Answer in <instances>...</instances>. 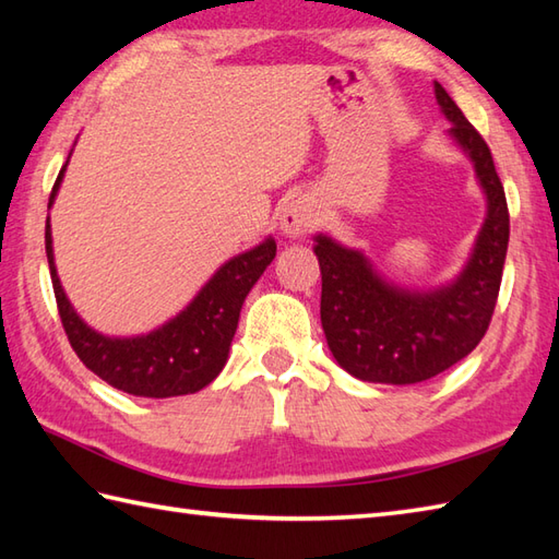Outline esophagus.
I'll return each instance as SVG.
<instances>
[{
	"instance_id": "esophagus-1",
	"label": "esophagus",
	"mask_w": 559,
	"mask_h": 559,
	"mask_svg": "<svg viewBox=\"0 0 559 559\" xmlns=\"http://www.w3.org/2000/svg\"><path fill=\"white\" fill-rule=\"evenodd\" d=\"M317 211L312 209V204L307 199H290L286 206L281 211V230L290 235V237H300L307 235L310 230H314L317 225Z\"/></svg>"
}]
</instances>
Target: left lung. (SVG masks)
<instances>
[{
	"mask_svg": "<svg viewBox=\"0 0 559 559\" xmlns=\"http://www.w3.org/2000/svg\"><path fill=\"white\" fill-rule=\"evenodd\" d=\"M435 96L451 122V139L476 165L488 218L461 276L432 293L389 286L360 252L317 235L326 343L343 370L362 382L415 384L449 370L478 346L500 295L509 245L504 187L476 127L439 83Z\"/></svg>",
	"mask_w": 559,
	"mask_h": 559,
	"instance_id": "left-lung-1",
	"label": "left lung"
}]
</instances>
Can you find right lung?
<instances>
[{"label": "right lung", "instance_id": "right-lung-1", "mask_svg": "<svg viewBox=\"0 0 559 559\" xmlns=\"http://www.w3.org/2000/svg\"><path fill=\"white\" fill-rule=\"evenodd\" d=\"M67 163L57 175L47 209L52 206L57 197ZM45 252L47 264H50L59 319H62L64 334L79 360L103 382L127 391V394L168 399L194 394L218 377L225 360H228L242 302L276 257V242L269 237L249 252L233 257L228 264L213 273V278L180 314L151 334L134 338L103 336L81 322V317L74 312L62 286H59L52 257L50 216H47L45 225Z\"/></svg>", "mask_w": 559, "mask_h": 559}]
</instances>
